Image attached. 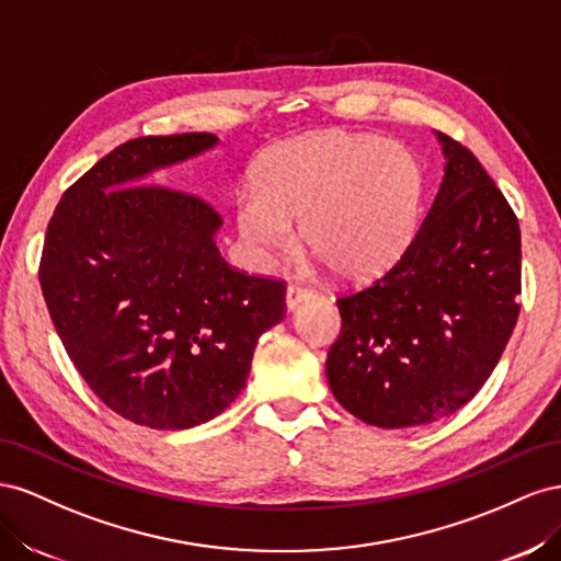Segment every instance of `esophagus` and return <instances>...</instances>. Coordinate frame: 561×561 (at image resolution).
Here are the masks:
<instances>
[{
	"label": "esophagus",
	"mask_w": 561,
	"mask_h": 561,
	"mask_svg": "<svg viewBox=\"0 0 561 561\" xmlns=\"http://www.w3.org/2000/svg\"><path fill=\"white\" fill-rule=\"evenodd\" d=\"M312 298V289L308 286H300V284H289V289H286V308L296 310L300 302H306Z\"/></svg>",
	"instance_id": "obj_1"
}]
</instances>
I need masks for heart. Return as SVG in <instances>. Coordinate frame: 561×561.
<instances>
[{"label": "heart", "instance_id": "1", "mask_svg": "<svg viewBox=\"0 0 561 561\" xmlns=\"http://www.w3.org/2000/svg\"><path fill=\"white\" fill-rule=\"evenodd\" d=\"M425 181L402 142L371 134L314 131L270 148L253 190L234 202V226L259 263L300 242L352 282L390 270L419 230Z\"/></svg>", "mask_w": 561, "mask_h": 561}]
</instances>
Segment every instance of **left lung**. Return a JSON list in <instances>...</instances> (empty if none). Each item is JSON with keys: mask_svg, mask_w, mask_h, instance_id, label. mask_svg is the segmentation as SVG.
<instances>
[{"mask_svg": "<svg viewBox=\"0 0 561 561\" xmlns=\"http://www.w3.org/2000/svg\"><path fill=\"white\" fill-rule=\"evenodd\" d=\"M444 179L421 230L386 275L339 298L333 397L376 427L456 413L484 386L517 324L522 237L503 192L437 131Z\"/></svg>", "mask_w": 561, "mask_h": 561, "instance_id": "1", "label": "left lung"}]
</instances>
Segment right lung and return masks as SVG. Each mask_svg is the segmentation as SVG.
Wrapping results in <instances>:
<instances>
[{
	"instance_id": "right-lung-1",
	"label": "right lung",
	"mask_w": 561,
	"mask_h": 561,
	"mask_svg": "<svg viewBox=\"0 0 561 561\" xmlns=\"http://www.w3.org/2000/svg\"><path fill=\"white\" fill-rule=\"evenodd\" d=\"M216 146L214 134L124 142L62 195L46 228L39 284L58 339L105 407L152 430L226 411L286 310L284 282L220 259L209 204L146 185Z\"/></svg>"
}]
</instances>
